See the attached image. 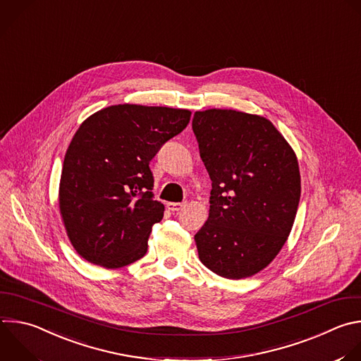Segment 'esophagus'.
<instances>
[{"label": "esophagus", "mask_w": 361, "mask_h": 361, "mask_svg": "<svg viewBox=\"0 0 361 361\" xmlns=\"http://www.w3.org/2000/svg\"><path fill=\"white\" fill-rule=\"evenodd\" d=\"M184 205H185L184 202H167V208H169L170 211H173V212L183 209Z\"/></svg>", "instance_id": "obj_1"}]
</instances>
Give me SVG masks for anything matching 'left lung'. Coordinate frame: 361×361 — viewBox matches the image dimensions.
<instances>
[{"label":"left lung","instance_id":"obj_1","mask_svg":"<svg viewBox=\"0 0 361 361\" xmlns=\"http://www.w3.org/2000/svg\"><path fill=\"white\" fill-rule=\"evenodd\" d=\"M192 130L212 181L194 239L200 261L226 279L250 278L279 254L299 200L298 157L271 120L232 109L195 111Z\"/></svg>","mask_w":361,"mask_h":361}]
</instances>
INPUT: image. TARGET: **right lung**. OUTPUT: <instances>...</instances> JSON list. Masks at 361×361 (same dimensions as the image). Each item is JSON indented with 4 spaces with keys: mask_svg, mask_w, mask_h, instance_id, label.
Instances as JSON below:
<instances>
[{
    "mask_svg": "<svg viewBox=\"0 0 361 361\" xmlns=\"http://www.w3.org/2000/svg\"><path fill=\"white\" fill-rule=\"evenodd\" d=\"M187 109L113 104L90 114L63 160L59 212L75 251L106 269L143 258L164 205L153 200L149 163L181 133Z\"/></svg>",
    "mask_w": 361,
    "mask_h": 361,
    "instance_id": "add662e5",
    "label": "right lung"
}]
</instances>
